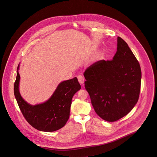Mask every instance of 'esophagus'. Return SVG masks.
Here are the masks:
<instances>
[{"instance_id": "1", "label": "esophagus", "mask_w": 157, "mask_h": 157, "mask_svg": "<svg viewBox=\"0 0 157 157\" xmlns=\"http://www.w3.org/2000/svg\"><path fill=\"white\" fill-rule=\"evenodd\" d=\"M78 81L79 82L83 85V84L85 82V79L82 76V75H79L78 76Z\"/></svg>"}]
</instances>
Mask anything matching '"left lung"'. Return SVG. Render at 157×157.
<instances>
[{
	"mask_svg": "<svg viewBox=\"0 0 157 157\" xmlns=\"http://www.w3.org/2000/svg\"><path fill=\"white\" fill-rule=\"evenodd\" d=\"M117 42L113 59L96 62L83 74L95 111L108 122L120 120L130 112L141 90L140 63L125 40L118 37Z\"/></svg>",
	"mask_w": 157,
	"mask_h": 157,
	"instance_id": "1",
	"label": "left lung"
}]
</instances>
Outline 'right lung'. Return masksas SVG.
Masks as SVG:
<instances>
[{
	"label": "right lung",
	"instance_id": "1",
	"mask_svg": "<svg viewBox=\"0 0 157 157\" xmlns=\"http://www.w3.org/2000/svg\"><path fill=\"white\" fill-rule=\"evenodd\" d=\"M19 69V64L14 83V94L25 120L31 126L44 132H53L64 127L69 117L72 97L81 88L77 78L60 82L52 95L44 103L32 105L20 94Z\"/></svg>",
	"mask_w": 157,
	"mask_h": 157
}]
</instances>
